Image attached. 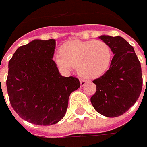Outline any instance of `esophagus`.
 <instances>
[{
    "label": "esophagus",
    "instance_id": "34e87169",
    "mask_svg": "<svg viewBox=\"0 0 147 147\" xmlns=\"http://www.w3.org/2000/svg\"><path fill=\"white\" fill-rule=\"evenodd\" d=\"M86 83H87V81L85 79H80V85H81V87L85 86Z\"/></svg>",
    "mask_w": 147,
    "mask_h": 147
}]
</instances>
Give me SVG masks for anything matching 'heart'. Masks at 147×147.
<instances>
[{
  "label": "heart",
  "instance_id": "b5f03b06",
  "mask_svg": "<svg viewBox=\"0 0 147 147\" xmlns=\"http://www.w3.org/2000/svg\"><path fill=\"white\" fill-rule=\"evenodd\" d=\"M60 55L55 61L62 69L71 70L77 67L78 74L85 78H96L109 69L113 52L108 43L103 41L72 40L64 43Z\"/></svg>",
  "mask_w": 147,
  "mask_h": 147
}]
</instances>
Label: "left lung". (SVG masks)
Returning a JSON list of instances; mask_svg holds the SVG:
<instances>
[{
  "instance_id": "obj_1",
  "label": "left lung",
  "mask_w": 147,
  "mask_h": 147,
  "mask_svg": "<svg viewBox=\"0 0 147 147\" xmlns=\"http://www.w3.org/2000/svg\"><path fill=\"white\" fill-rule=\"evenodd\" d=\"M99 38L110 45L115 55L109 69L93 81L96 92L91 102L99 114L115 118L138 100L142 88V68L134 49L125 39L108 35Z\"/></svg>"
}]
</instances>
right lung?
<instances>
[{"instance_id": "right-lung-1", "label": "right lung", "mask_w": 147, "mask_h": 147, "mask_svg": "<svg viewBox=\"0 0 147 147\" xmlns=\"http://www.w3.org/2000/svg\"><path fill=\"white\" fill-rule=\"evenodd\" d=\"M55 48V39H36L20 47L9 61V102L23 119L36 125L60 121L70 94L80 88L77 78L59 74L52 59Z\"/></svg>"}]
</instances>
